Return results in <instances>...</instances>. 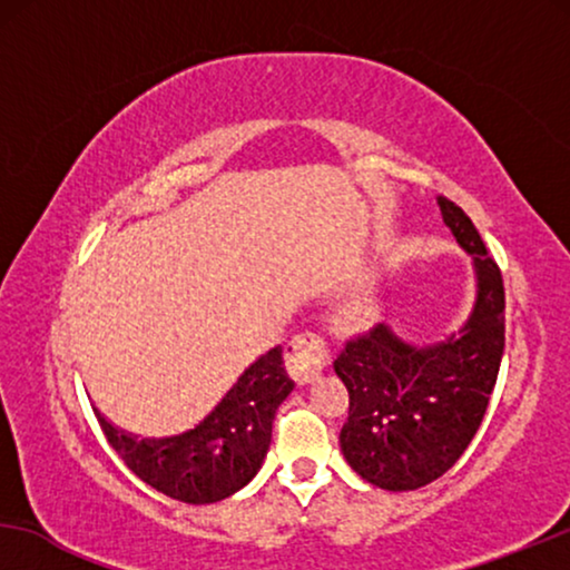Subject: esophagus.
<instances>
[{"label":"esophagus","mask_w":570,"mask_h":570,"mask_svg":"<svg viewBox=\"0 0 570 570\" xmlns=\"http://www.w3.org/2000/svg\"><path fill=\"white\" fill-rule=\"evenodd\" d=\"M326 361H330V350H326V342L318 334L306 332L287 342L285 363L298 384H311L324 371Z\"/></svg>","instance_id":"obj_1"}]
</instances>
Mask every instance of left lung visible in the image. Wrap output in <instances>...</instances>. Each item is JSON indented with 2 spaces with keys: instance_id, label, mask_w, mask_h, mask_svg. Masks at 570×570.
<instances>
[{
  "instance_id": "obj_1",
  "label": "left lung",
  "mask_w": 570,
  "mask_h": 570,
  "mask_svg": "<svg viewBox=\"0 0 570 570\" xmlns=\"http://www.w3.org/2000/svg\"><path fill=\"white\" fill-rule=\"evenodd\" d=\"M439 207L474 267V303L462 330L415 345L376 324L334 361L350 392L342 454L365 482L394 493L439 480L464 454L485 417L505 345L501 269L464 209L443 197Z\"/></svg>"
}]
</instances>
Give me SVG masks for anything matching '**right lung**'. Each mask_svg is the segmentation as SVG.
Instances as JSON below:
<instances>
[{
    "instance_id": "add662e5",
    "label": "right lung",
    "mask_w": 570,
    "mask_h": 570,
    "mask_svg": "<svg viewBox=\"0 0 570 570\" xmlns=\"http://www.w3.org/2000/svg\"><path fill=\"white\" fill-rule=\"evenodd\" d=\"M283 347L248 365L215 410L189 431L168 439H139L96 412L108 443L139 480L184 503L223 501L254 480L269 451L272 420L293 392Z\"/></svg>"
}]
</instances>
